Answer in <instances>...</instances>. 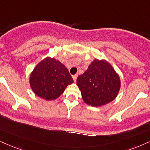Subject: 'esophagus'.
Masks as SVG:
<instances>
[{
    "mask_svg": "<svg viewBox=\"0 0 150 150\" xmlns=\"http://www.w3.org/2000/svg\"><path fill=\"white\" fill-rule=\"evenodd\" d=\"M77 75H73V80H74V81H76V80H77Z\"/></svg>",
    "mask_w": 150,
    "mask_h": 150,
    "instance_id": "1",
    "label": "esophagus"
}]
</instances>
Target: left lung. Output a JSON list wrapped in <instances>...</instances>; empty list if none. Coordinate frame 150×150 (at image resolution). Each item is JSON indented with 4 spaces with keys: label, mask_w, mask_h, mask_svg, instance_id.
Masks as SVG:
<instances>
[{
    "label": "left lung",
    "mask_w": 150,
    "mask_h": 150,
    "mask_svg": "<svg viewBox=\"0 0 150 150\" xmlns=\"http://www.w3.org/2000/svg\"><path fill=\"white\" fill-rule=\"evenodd\" d=\"M81 98L86 105L99 107L117 97L121 81L119 75L105 59H95L88 69L77 79Z\"/></svg>",
    "instance_id": "1"
}]
</instances>
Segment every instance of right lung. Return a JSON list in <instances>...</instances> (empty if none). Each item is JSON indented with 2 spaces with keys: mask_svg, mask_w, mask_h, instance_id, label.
<instances>
[{
  "mask_svg": "<svg viewBox=\"0 0 150 150\" xmlns=\"http://www.w3.org/2000/svg\"><path fill=\"white\" fill-rule=\"evenodd\" d=\"M29 81L36 96L45 100H54L73 84V79L63 64L55 58L47 57L36 65Z\"/></svg>",
  "mask_w": 150,
  "mask_h": 150,
  "instance_id": "right-lung-1",
  "label": "right lung"
}]
</instances>
